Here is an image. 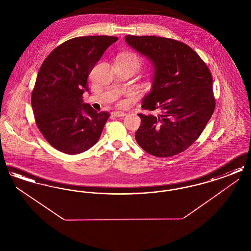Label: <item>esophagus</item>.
<instances>
[{
	"label": "esophagus",
	"mask_w": 251,
	"mask_h": 251,
	"mask_svg": "<svg viewBox=\"0 0 251 251\" xmlns=\"http://www.w3.org/2000/svg\"><path fill=\"white\" fill-rule=\"evenodd\" d=\"M112 116H114L116 118H121V117L126 116V114L124 112H120V111H114V112H112Z\"/></svg>",
	"instance_id": "obj_1"
}]
</instances>
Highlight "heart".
<instances>
[{"instance_id":"b5f03b06","label":"heart","mask_w":251,"mask_h":251,"mask_svg":"<svg viewBox=\"0 0 251 251\" xmlns=\"http://www.w3.org/2000/svg\"><path fill=\"white\" fill-rule=\"evenodd\" d=\"M118 60L123 61L125 63L131 64V65L135 66L136 68H138L140 66V63H141L139 57L135 53H133L131 51H124V52H122L121 54L119 55Z\"/></svg>"}]
</instances>
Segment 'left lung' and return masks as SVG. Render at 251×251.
<instances>
[{"label":"left lung","mask_w":251,"mask_h":251,"mask_svg":"<svg viewBox=\"0 0 251 251\" xmlns=\"http://www.w3.org/2000/svg\"><path fill=\"white\" fill-rule=\"evenodd\" d=\"M125 41L154 67L152 87L144 97L142 108L158 114L138 115L136 142L156 157L184 151L200 137L215 111L211 72L193 49L178 40L128 35Z\"/></svg>","instance_id":"1"}]
</instances>
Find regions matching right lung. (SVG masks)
Segmentation results:
<instances>
[{
  "label": "right lung",
  "mask_w": 251,
  "mask_h": 251,
  "mask_svg": "<svg viewBox=\"0 0 251 251\" xmlns=\"http://www.w3.org/2000/svg\"><path fill=\"white\" fill-rule=\"evenodd\" d=\"M117 36L74 37L42 63L32 92L37 128L50 146L67 154L84 152L100 139L110 114L84 103L87 77Z\"/></svg>",
  "instance_id": "right-lung-1"
}]
</instances>
